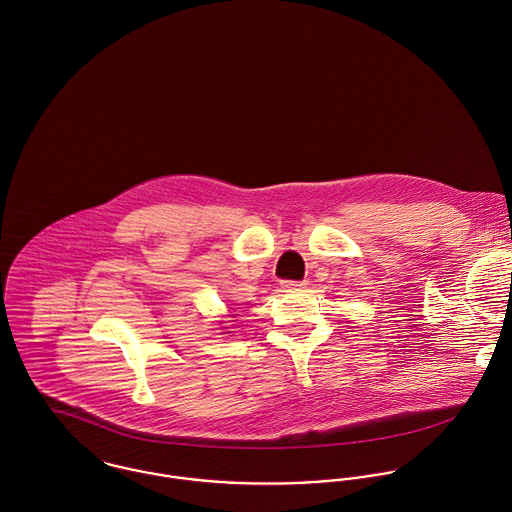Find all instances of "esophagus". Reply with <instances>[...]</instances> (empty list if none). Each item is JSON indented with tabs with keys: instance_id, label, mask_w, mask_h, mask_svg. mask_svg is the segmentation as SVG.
<instances>
[{
	"instance_id": "1",
	"label": "esophagus",
	"mask_w": 512,
	"mask_h": 512,
	"mask_svg": "<svg viewBox=\"0 0 512 512\" xmlns=\"http://www.w3.org/2000/svg\"><path fill=\"white\" fill-rule=\"evenodd\" d=\"M307 283L305 281H283V289L285 291H299L303 289Z\"/></svg>"
}]
</instances>
